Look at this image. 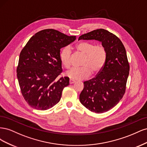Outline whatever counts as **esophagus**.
<instances>
[{
  "mask_svg": "<svg viewBox=\"0 0 147 147\" xmlns=\"http://www.w3.org/2000/svg\"><path fill=\"white\" fill-rule=\"evenodd\" d=\"M75 82H75V80H70V81H69V83H70V84H74V83H75Z\"/></svg>",
  "mask_w": 147,
  "mask_h": 147,
  "instance_id": "1",
  "label": "esophagus"
}]
</instances>
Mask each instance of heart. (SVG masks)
<instances>
[{"label": "heart", "mask_w": 147, "mask_h": 147, "mask_svg": "<svg viewBox=\"0 0 147 147\" xmlns=\"http://www.w3.org/2000/svg\"><path fill=\"white\" fill-rule=\"evenodd\" d=\"M76 50L84 55L81 68H72L66 72V75L73 80L86 79L93 74L98 73L103 68L107 58L105 48L101 45H94L88 42H82L75 46ZM71 50L69 47H64L60 53L62 64L68 69L70 66Z\"/></svg>", "instance_id": "heart-1"}]
</instances>
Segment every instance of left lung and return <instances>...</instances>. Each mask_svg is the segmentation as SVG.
Wrapping results in <instances>:
<instances>
[{"label": "left lung", "instance_id": "1", "mask_svg": "<svg viewBox=\"0 0 147 147\" xmlns=\"http://www.w3.org/2000/svg\"><path fill=\"white\" fill-rule=\"evenodd\" d=\"M78 40H95L102 43L107 51L105 63L98 75L84 82L80 101L96 113L107 112L122 99L129 72L126 49L119 38L104 29L82 35Z\"/></svg>", "mask_w": 147, "mask_h": 147}]
</instances>
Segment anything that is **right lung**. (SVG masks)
<instances>
[{"label":"right lung","instance_id":"right-lung-1","mask_svg":"<svg viewBox=\"0 0 147 147\" xmlns=\"http://www.w3.org/2000/svg\"><path fill=\"white\" fill-rule=\"evenodd\" d=\"M75 39L58 30L44 29L33 35L21 50L17 78L31 107L45 110L59 102L63 89L69 84V77L57 79L63 70L60 50Z\"/></svg>","mask_w":147,"mask_h":147}]
</instances>
